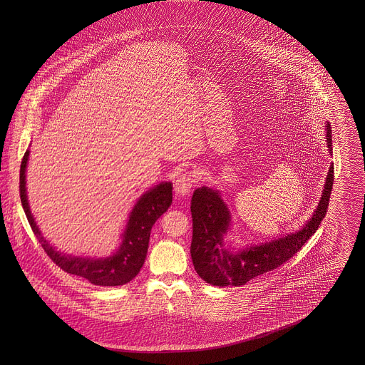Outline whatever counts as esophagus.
Here are the masks:
<instances>
[{
  "label": "esophagus",
  "mask_w": 365,
  "mask_h": 365,
  "mask_svg": "<svg viewBox=\"0 0 365 365\" xmlns=\"http://www.w3.org/2000/svg\"><path fill=\"white\" fill-rule=\"evenodd\" d=\"M195 183V175L190 174V173H185L180 175L176 182H175V192L179 197H186L189 195L192 186Z\"/></svg>",
  "instance_id": "1"
}]
</instances>
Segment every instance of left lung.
Returning <instances> with one entry per match:
<instances>
[{"label":"left lung","instance_id":"1","mask_svg":"<svg viewBox=\"0 0 365 365\" xmlns=\"http://www.w3.org/2000/svg\"><path fill=\"white\" fill-rule=\"evenodd\" d=\"M329 153H332L330 123H324ZM334 182V164L329 167L322 197L311 219L293 232L268 241L235 247L228 245L232 216L222 192L202 186L192 192L191 217L192 240L190 253L198 277L209 284L226 287L242 286L249 280L272 271L292 259L316 232L324 219Z\"/></svg>","mask_w":365,"mask_h":365}]
</instances>
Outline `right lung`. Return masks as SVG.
<instances>
[{
    "mask_svg": "<svg viewBox=\"0 0 365 365\" xmlns=\"http://www.w3.org/2000/svg\"><path fill=\"white\" fill-rule=\"evenodd\" d=\"M29 157L30 150L27 149L20 165V200L29 223L48 256L66 272L85 278L96 286H122L135 278L148 255L152 227L173 204V182H160L139 197L128 213L119 246L110 255L103 257L73 256L57 250L35 222L26 187Z\"/></svg>",
    "mask_w": 365,
    "mask_h": 365,
    "instance_id": "obj_1",
    "label": "right lung"
}]
</instances>
